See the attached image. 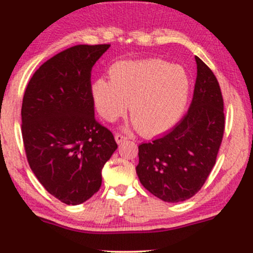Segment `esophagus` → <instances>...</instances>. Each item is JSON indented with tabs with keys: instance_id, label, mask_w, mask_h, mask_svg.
<instances>
[{
	"instance_id": "esophagus-1",
	"label": "esophagus",
	"mask_w": 253,
	"mask_h": 253,
	"mask_svg": "<svg viewBox=\"0 0 253 253\" xmlns=\"http://www.w3.org/2000/svg\"><path fill=\"white\" fill-rule=\"evenodd\" d=\"M127 139V137L126 136V134H122V133H117L115 136V140L117 144H121L123 143V141H126Z\"/></svg>"
}]
</instances>
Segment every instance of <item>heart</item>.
Returning <instances> with one entry per match:
<instances>
[{
  "instance_id": "1",
  "label": "heart",
  "mask_w": 253,
  "mask_h": 253,
  "mask_svg": "<svg viewBox=\"0 0 253 253\" xmlns=\"http://www.w3.org/2000/svg\"><path fill=\"white\" fill-rule=\"evenodd\" d=\"M109 81L99 77L89 93L96 112L114 122L129 105L131 120L146 136L167 132L178 122L189 98L190 81L179 65L159 58L122 61L108 70Z\"/></svg>"
}]
</instances>
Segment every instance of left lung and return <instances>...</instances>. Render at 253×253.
<instances>
[{
    "mask_svg": "<svg viewBox=\"0 0 253 253\" xmlns=\"http://www.w3.org/2000/svg\"><path fill=\"white\" fill-rule=\"evenodd\" d=\"M195 58L197 78L188 114L169 133L138 146L136 171L140 183L167 203L184 202L202 189L223 137L220 85L212 70Z\"/></svg>",
    "mask_w": 253,
    "mask_h": 253,
    "instance_id": "8db88e82",
    "label": "left lung"
}]
</instances>
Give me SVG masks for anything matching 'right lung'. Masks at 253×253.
I'll use <instances>...</instances> for the list:
<instances>
[{
    "mask_svg": "<svg viewBox=\"0 0 253 253\" xmlns=\"http://www.w3.org/2000/svg\"><path fill=\"white\" fill-rule=\"evenodd\" d=\"M110 44H78L44 62L31 78L22 105L27 161L44 189L67 205L99 191L102 168L117 148L96 122L91 71Z\"/></svg>",
    "mask_w": 253,
    "mask_h": 253,
    "instance_id": "1",
    "label": "right lung"
}]
</instances>
